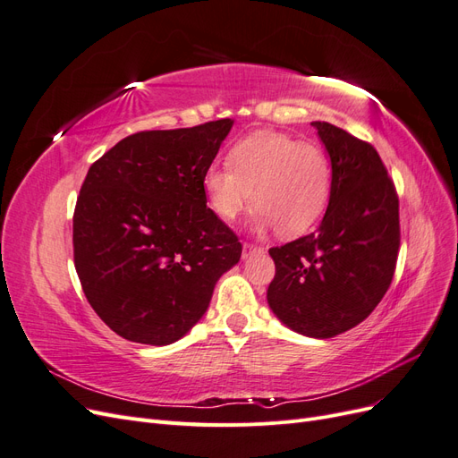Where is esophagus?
Wrapping results in <instances>:
<instances>
[{
    "mask_svg": "<svg viewBox=\"0 0 458 458\" xmlns=\"http://www.w3.org/2000/svg\"><path fill=\"white\" fill-rule=\"evenodd\" d=\"M256 252H261V248H259V246H256V244H248V242H244V244H242V259L250 258V256H252V254H256Z\"/></svg>",
    "mask_w": 458,
    "mask_h": 458,
    "instance_id": "1",
    "label": "esophagus"
}]
</instances>
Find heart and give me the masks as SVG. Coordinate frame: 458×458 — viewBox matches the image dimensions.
<instances>
[{
  "label": "heart",
  "mask_w": 458,
  "mask_h": 458,
  "mask_svg": "<svg viewBox=\"0 0 458 458\" xmlns=\"http://www.w3.org/2000/svg\"><path fill=\"white\" fill-rule=\"evenodd\" d=\"M335 172L323 147L281 131H254L227 152V165H210L202 175L206 204L233 224L258 208L254 231L276 227L283 237L308 233L332 197Z\"/></svg>",
  "instance_id": "obj_1"
}]
</instances>
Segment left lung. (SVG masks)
Masks as SVG:
<instances>
[{"instance_id": "1", "label": "left lung", "mask_w": 458, "mask_h": 458, "mask_svg": "<svg viewBox=\"0 0 458 458\" xmlns=\"http://www.w3.org/2000/svg\"><path fill=\"white\" fill-rule=\"evenodd\" d=\"M335 172L318 229L271 248L267 303L298 335L327 340L357 327L390 288L399 250V200L372 145L311 122Z\"/></svg>"}]
</instances>
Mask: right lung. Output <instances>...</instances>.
Returning a JSON list of instances; mask_svg holds the SVG:
<instances>
[{
	"mask_svg": "<svg viewBox=\"0 0 458 458\" xmlns=\"http://www.w3.org/2000/svg\"><path fill=\"white\" fill-rule=\"evenodd\" d=\"M233 123L133 133L89 168L74 210V266L89 306L118 336L183 338L239 263L237 234L202 191Z\"/></svg>",
	"mask_w": 458,
	"mask_h": 458,
	"instance_id": "1",
	"label": "right lung"
}]
</instances>
